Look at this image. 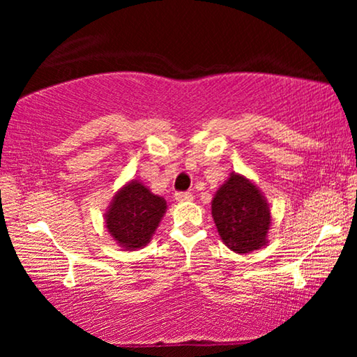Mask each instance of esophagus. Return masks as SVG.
Segmentation results:
<instances>
[{
  "instance_id": "obj_1",
  "label": "esophagus",
  "mask_w": 357,
  "mask_h": 357,
  "mask_svg": "<svg viewBox=\"0 0 357 357\" xmlns=\"http://www.w3.org/2000/svg\"><path fill=\"white\" fill-rule=\"evenodd\" d=\"M174 198H176V202L179 203H185V202H192L193 195L190 192H176L174 193Z\"/></svg>"
}]
</instances>
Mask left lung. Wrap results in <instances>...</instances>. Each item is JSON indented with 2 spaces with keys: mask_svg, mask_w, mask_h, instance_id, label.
Wrapping results in <instances>:
<instances>
[{
  "mask_svg": "<svg viewBox=\"0 0 357 357\" xmlns=\"http://www.w3.org/2000/svg\"><path fill=\"white\" fill-rule=\"evenodd\" d=\"M219 236L229 250L250 253L268 245L269 203L249 178L231 173L211 202Z\"/></svg>",
  "mask_w": 357,
  "mask_h": 357,
  "instance_id": "left-lung-1",
  "label": "left lung"
}]
</instances>
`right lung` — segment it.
Listing matches in <instances>:
<instances>
[{
  "label": "right lung",
  "mask_w": 357,
  "mask_h": 357,
  "mask_svg": "<svg viewBox=\"0 0 357 357\" xmlns=\"http://www.w3.org/2000/svg\"><path fill=\"white\" fill-rule=\"evenodd\" d=\"M167 202L140 181L132 179L114 193L104 215L105 228L124 250L143 249L153 239Z\"/></svg>",
  "instance_id": "right-lung-1"
}]
</instances>
